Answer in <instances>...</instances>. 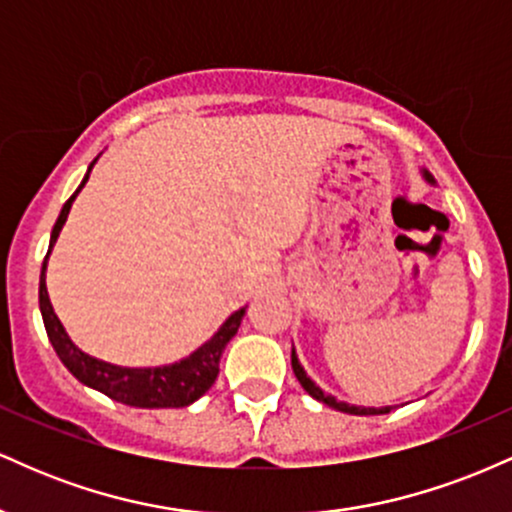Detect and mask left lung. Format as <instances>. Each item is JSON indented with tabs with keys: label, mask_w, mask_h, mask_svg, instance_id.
Returning a JSON list of instances; mask_svg holds the SVG:
<instances>
[{
	"label": "left lung",
	"mask_w": 512,
	"mask_h": 512,
	"mask_svg": "<svg viewBox=\"0 0 512 512\" xmlns=\"http://www.w3.org/2000/svg\"><path fill=\"white\" fill-rule=\"evenodd\" d=\"M421 175H424V180L428 182V185H436V178H433V175L428 173L426 168H421ZM291 368H293V373H296L298 383H301V387H303L305 392H308L310 397H315L317 402L327 404V407H332V409H337V411H344V414L370 416V414H387V411L392 409V407H358V404L342 402V399H337L334 395H330V392H325L320 385L315 383L313 378H310L308 373H305V368L301 366V361H298L296 346H291Z\"/></svg>",
	"instance_id": "8db88e82"
}]
</instances>
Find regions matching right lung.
I'll return each instance as SVG.
<instances>
[{"mask_svg":"<svg viewBox=\"0 0 512 512\" xmlns=\"http://www.w3.org/2000/svg\"><path fill=\"white\" fill-rule=\"evenodd\" d=\"M101 156H96L88 166L84 180L76 187L72 197L64 202V207L57 216L55 226H52L50 233V248L48 255L43 260V269H40V315H43L45 332H48V339L52 349L57 351L64 368L74 375L79 383L86 387H93V390L103 392L115 402L129 404V407L139 409H178L187 407V404L197 402L204 392L214 385L216 375H219V361L226 344L236 337L240 322H243L245 310L240 308L236 313H231L223 320V325L216 330L202 346H197L192 354L173 363H163V366H149V368H129V366H115V363L103 361V358H96L86 351H81L79 346L72 342L60 317L55 315V308H52L50 296H48V284H45V272H48V260L50 252L55 248L57 238H60V231L67 221L69 209H72L76 195L84 190L88 175H91L93 166Z\"/></svg>","mask_w":512,"mask_h":512,"instance_id":"right-lung-1","label":"right lung"}]
</instances>
